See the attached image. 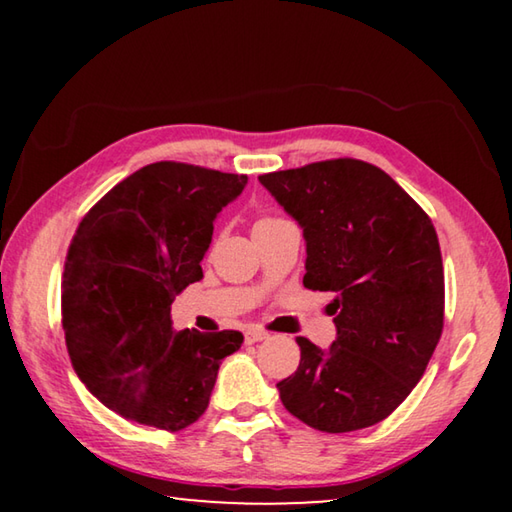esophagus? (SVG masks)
I'll use <instances>...</instances> for the list:
<instances>
[{"label":"esophagus","mask_w":512,"mask_h":512,"mask_svg":"<svg viewBox=\"0 0 512 512\" xmlns=\"http://www.w3.org/2000/svg\"><path fill=\"white\" fill-rule=\"evenodd\" d=\"M268 339V332L259 327H250L246 329V343H259V341H266Z\"/></svg>","instance_id":"1"}]
</instances>
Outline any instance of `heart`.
I'll return each mask as SVG.
<instances>
[{
	"label": "heart",
	"instance_id": "1",
	"mask_svg": "<svg viewBox=\"0 0 512 512\" xmlns=\"http://www.w3.org/2000/svg\"><path fill=\"white\" fill-rule=\"evenodd\" d=\"M271 221H275L273 216H262V219H257V223L255 225H262V223H271Z\"/></svg>",
	"mask_w": 512,
	"mask_h": 512
}]
</instances>
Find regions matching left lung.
Here are the masks:
<instances>
[{"label":"left lung","instance_id":"obj_1","mask_svg":"<svg viewBox=\"0 0 512 512\" xmlns=\"http://www.w3.org/2000/svg\"><path fill=\"white\" fill-rule=\"evenodd\" d=\"M300 223L302 284L332 291L336 341L298 336L300 366L277 384L291 415L325 433L372 427L422 379L443 334L445 273L427 212L375 164L311 162L259 176Z\"/></svg>","mask_w":512,"mask_h":512}]
</instances>
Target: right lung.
Instances as JSON below:
<instances>
[{
    "instance_id": "obj_1",
    "label": "right lung",
    "mask_w": 512,
    "mask_h": 512,
    "mask_svg": "<svg viewBox=\"0 0 512 512\" xmlns=\"http://www.w3.org/2000/svg\"><path fill=\"white\" fill-rule=\"evenodd\" d=\"M248 176L153 162L121 180L83 216L69 244L63 332L88 391L121 418L180 431L210 404L235 329L171 327V302L203 277L214 219Z\"/></svg>"
}]
</instances>
